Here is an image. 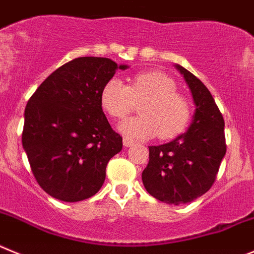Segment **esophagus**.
Masks as SVG:
<instances>
[{
    "label": "esophagus",
    "mask_w": 254,
    "mask_h": 254,
    "mask_svg": "<svg viewBox=\"0 0 254 254\" xmlns=\"http://www.w3.org/2000/svg\"><path fill=\"white\" fill-rule=\"evenodd\" d=\"M123 143H124V147H132L134 144H135V140L131 138H129V136H124V140H123Z\"/></svg>",
    "instance_id": "1"
}]
</instances>
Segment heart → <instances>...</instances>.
<instances>
[{"instance_id":"obj_1","label":"heart","mask_w":254,"mask_h":254,"mask_svg":"<svg viewBox=\"0 0 254 254\" xmlns=\"http://www.w3.org/2000/svg\"><path fill=\"white\" fill-rule=\"evenodd\" d=\"M176 82L162 72H144L131 77L129 84L113 78L104 84L100 102L105 113L115 120L127 118L139 105L140 115L120 124L127 135L149 139L158 134L171 139L186 129L191 119V106L184 95L177 92Z\"/></svg>"}]
</instances>
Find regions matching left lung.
Masks as SVG:
<instances>
[{"instance_id": "left-lung-1", "label": "left lung", "mask_w": 254, "mask_h": 254, "mask_svg": "<svg viewBox=\"0 0 254 254\" xmlns=\"http://www.w3.org/2000/svg\"><path fill=\"white\" fill-rule=\"evenodd\" d=\"M176 67L192 93V123L170 143L149 147V162L141 173L148 192L171 205L191 202L207 192L227 152L224 119L214 97L192 73Z\"/></svg>"}]
</instances>
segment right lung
<instances>
[{"label":"right lung","instance_id":"obj_1","mask_svg":"<svg viewBox=\"0 0 254 254\" xmlns=\"http://www.w3.org/2000/svg\"><path fill=\"white\" fill-rule=\"evenodd\" d=\"M109 58L81 57L54 70L25 107L22 147L48 195L76 202L104 185L106 166L123 148L102 111L100 95L116 69Z\"/></svg>","mask_w":254,"mask_h":254}]
</instances>
